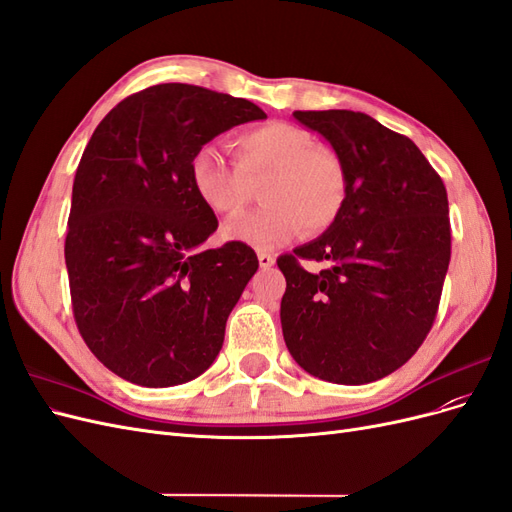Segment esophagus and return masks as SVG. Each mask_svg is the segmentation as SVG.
I'll return each instance as SVG.
<instances>
[{
	"instance_id": "esophagus-1",
	"label": "esophagus",
	"mask_w": 512,
	"mask_h": 512,
	"mask_svg": "<svg viewBox=\"0 0 512 512\" xmlns=\"http://www.w3.org/2000/svg\"><path fill=\"white\" fill-rule=\"evenodd\" d=\"M258 265L260 269H269L275 265V256L267 254V252H258Z\"/></svg>"
}]
</instances>
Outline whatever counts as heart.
<instances>
[{"mask_svg":"<svg viewBox=\"0 0 512 512\" xmlns=\"http://www.w3.org/2000/svg\"><path fill=\"white\" fill-rule=\"evenodd\" d=\"M237 166L215 147H200L190 160L192 190L211 213L235 218L260 183L265 205L224 228L226 239L252 247H273L301 228L320 232L342 213L348 173L331 147L316 145L307 130L269 121L232 141Z\"/></svg>","mask_w":512,"mask_h":512,"instance_id":"b5f03b06","label":"heart"}]
</instances>
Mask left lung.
<instances>
[{
  "mask_svg": "<svg viewBox=\"0 0 512 512\" xmlns=\"http://www.w3.org/2000/svg\"><path fill=\"white\" fill-rule=\"evenodd\" d=\"M327 138L348 173L339 218L277 258L286 277L282 331L307 374L367 384L425 342L451 262L446 188L408 136L354 111H294ZM327 261L320 274L298 258Z\"/></svg>",
  "mask_w": 512,
  "mask_h": 512,
  "instance_id": "1",
  "label": "left lung"
}]
</instances>
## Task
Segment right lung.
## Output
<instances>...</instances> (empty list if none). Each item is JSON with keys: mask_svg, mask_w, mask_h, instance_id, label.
Wrapping results in <instances>:
<instances>
[{"mask_svg": "<svg viewBox=\"0 0 512 512\" xmlns=\"http://www.w3.org/2000/svg\"><path fill=\"white\" fill-rule=\"evenodd\" d=\"M265 117L250 100L164 83L121 100L91 134L72 185L66 267L76 327L119 378L164 389L220 354L258 258L241 241L200 250L218 218L192 190L190 160Z\"/></svg>", "mask_w": 512, "mask_h": 512, "instance_id": "right-lung-1", "label": "right lung"}]
</instances>
